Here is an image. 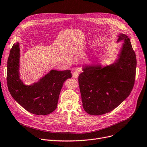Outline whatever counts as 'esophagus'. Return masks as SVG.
I'll return each instance as SVG.
<instances>
[{"label": "esophagus", "instance_id": "obj_1", "mask_svg": "<svg viewBox=\"0 0 147 147\" xmlns=\"http://www.w3.org/2000/svg\"><path fill=\"white\" fill-rule=\"evenodd\" d=\"M79 75V71H74L73 74V76L74 78H78Z\"/></svg>", "mask_w": 147, "mask_h": 147}]
</instances>
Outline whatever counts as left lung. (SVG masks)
Wrapping results in <instances>:
<instances>
[{
	"label": "left lung",
	"instance_id": "1",
	"mask_svg": "<svg viewBox=\"0 0 147 147\" xmlns=\"http://www.w3.org/2000/svg\"><path fill=\"white\" fill-rule=\"evenodd\" d=\"M117 42L123 40L118 58L114 63L85 65L79 76L83 107L90 115L109 113L130 95L135 83L136 58L129 38L118 36Z\"/></svg>",
	"mask_w": 147,
	"mask_h": 147
}]
</instances>
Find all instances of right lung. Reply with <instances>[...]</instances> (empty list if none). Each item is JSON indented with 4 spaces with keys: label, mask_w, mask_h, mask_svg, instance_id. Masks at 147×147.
I'll return each instance as SVG.
<instances>
[{
    "label": "right lung",
    "mask_w": 147,
    "mask_h": 147,
    "mask_svg": "<svg viewBox=\"0 0 147 147\" xmlns=\"http://www.w3.org/2000/svg\"><path fill=\"white\" fill-rule=\"evenodd\" d=\"M20 49L13 44L7 63V85L12 98L27 111L47 115L57 107L64 82L72 76L70 70H51L36 83L26 85L20 78Z\"/></svg>",
    "instance_id": "right-lung-1"
}]
</instances>
